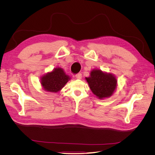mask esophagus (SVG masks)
<instances>
[{
	"mask_svg": "<svg viewBox=\"0 0 155 155\" xmlns=\"http://www.w3.org/2000/svg\"><path fill=\"white\" fill-rule=\"evenodd\" d=\"M76 78L78 79H81L82 78V74L81 73H79L76 75Z\"/></svg>",
	"mask_w": 155,
	"mask_h": 155,
	"instance_id": "obj_1",
	"label": "esophagus"
}]
</instances>
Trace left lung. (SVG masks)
<instances>
[{
  "mask_svg": "<svg viewBox=\"0 0 155 155\" xmlns=\"http://www.w3.org/2000/svg\"><path fill=\"white\" fill-rule=\"evenodd\" d=\"M88 86L92 93L100 100L112 96L118 85L116 77L113 74L107 73L100 69H93L90 76L86 77Z\"/></svg>",
  "mask_w": 155,
  "mask_h": 155,
  "instance_id": "8db88e82",
  "label": "left lung"
}]
</instances>
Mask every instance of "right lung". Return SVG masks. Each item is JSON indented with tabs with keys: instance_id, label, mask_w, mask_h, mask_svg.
<instances>
[{
	"instance_id": "1",
	"label": "right lung",
	"mask_w": 155,
	"mask_h": 155,
	"mask_svg": "<svg viewBox=\"0 0 155 155\" xmlns=\"http://www.w3.org/2000/svg\"><path fill=\"white\" fill-rule=\"evenodd\" d=\"M70 79L71 78L66 74L62 68L57 67L43 75L41 77L40 83L46 92L56 93L61 90Z\"/></svg>"
}]
</instances>
